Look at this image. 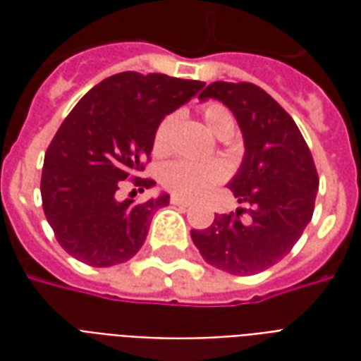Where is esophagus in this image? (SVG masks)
<instances>
[{
	"label": "esophagus",
	"mask_w": 361,
	"mask_h": 361,
	"mask_svg": "<svg viewBox=\"0 0 361 361\" xmlns=\"http://www.w3.org/2000/svg\"><path fill=\"white\" fill-rule=\"evenodd\" d=\"M170 203L176 204V207H183V209H188V207H191V203H189V201H185V199H181V197H176V195H173L172 199H170Z\"/></svg>",
	"instance_id": "34e87169"
}]
</instances>
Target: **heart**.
Returning a JSON list of instances; mask_svg holds the SVG:
<instances>
[{"mask_svg":"<svg viewBox=\"0 0 361 361\" xmlns=\"http://www.w3.org/2000/svg\"><path fill=\"white\" fill-rule=\"evenodd\" d=\"M201 118L220 139H228L234 133V118L228 108L222 104H207L201 110ZM176 116L168 114L158 123L154 137H152V150L154 154H166L170 149V135H172ZM228 178V166L222 160L211 162H188V160H173L160 170V181L170 193L181 199H197L209 193L214 185Z\"/></svg>","mask_w":361,"mask_h":361,"instance_id":"b5f03b06","label":"heart"}]
</instances>
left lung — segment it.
Segmentation results:
<instances>
[{"label": "left lung", "instance_id": "8db88e82", "mask_svg": "<svg viewBox=\"0 0 361 361\" xmlns=\"http://www.w3.org/2000/svg\"><path fill=\"white\" fill-rule=\"evenodd\" d=\"M199 98L220 100L240 123L245 154L228 188L245 209L216 214L209 228L191 230V240L209 265L257 274L286 257L310 224L317 168L294 119L257 85L216 81Z\"/></svg>", "mask_w": 361, "mask_h": 361}]
</instances>
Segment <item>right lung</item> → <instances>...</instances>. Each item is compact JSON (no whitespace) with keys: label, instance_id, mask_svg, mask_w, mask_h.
I'll list each match as a JSON object with an SVG mask.
<instances>
[{"label":"right lung","instance_id":"obj_1","mask_svg":"<svg viewBox=\"0 0 361 361\" xmlns=\"http://www.w3.org/2000/svg\"><path fill=\"white\" fill-rule=\"evenodd\" d=\"M203 85L123 71L96 85L69 111L46 150L40 193L56 240L71 257L111 267L141 250L152 214L170 197L119 203L116 193L123 180L139 191L154 185L139 173L150 160L158 123Z\"/></svg>","mask_w":361,"mask_h":361}]
</instances>
